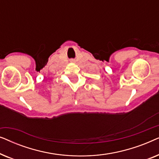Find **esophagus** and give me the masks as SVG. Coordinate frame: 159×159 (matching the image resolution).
Returning <instances> with one entry per match:
<instances>
[{
  "instance_id": "1",
  "label": "esophagus",
  "mask_w": 159,
  "mask_h": 159,
  "mask_svg": "<svg viewBox=\"0 0 159 159\" xmlns=\"http://www.w3.org/2000/svg\"><path fill=\"white\" fill-rule=\"evenodd\" d=\"M71 62H75V61H71Z\"/></svg>"
}]
</instances>
